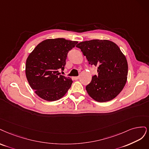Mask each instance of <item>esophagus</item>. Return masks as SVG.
<instances>
[{
    "mask_svg": "<svg viewBox=\"0 0 149 149\" xmlns=\"http://www.w3.org/2000/svg\"><path fill=\"white\" fill-rule=\"evenodd\" d=\"M74 79L75 80H78L79 79V77H74Z\"/></svg>",
    "mask_w": 149,
    "mask_h": 149,
    "instance_id": "34e87169",
    "label": "esophagus"
}]
</instances>
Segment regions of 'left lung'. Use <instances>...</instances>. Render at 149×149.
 <instances>
[{
  "label": "left lung",
  "mask_w": 149,
  "mask_h": 149,
  "mask_svg": "<svg viewBox=\"0 0 149 149\" xmlns=\"http://www.w3.org/2000/svg\"><path fill=\"white\" fill-rule=\"evenodd\" d=\"M86 56L89 64L97 67V75L86 86L88 95L98 102L114 99L121 92L127 81V62L121 49L109 40H92L76 46Z\"/></svg>",
  "instance_id": "8db88e82"
}]
</instances>
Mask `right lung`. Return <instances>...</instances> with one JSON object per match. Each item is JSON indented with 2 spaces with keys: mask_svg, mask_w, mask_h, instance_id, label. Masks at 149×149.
<instances>
[{
  "mask_svg": "<svg viewBox=\"0 0 149 149\" xmlns=\"http://www.w3.org/2000/svg\"><path fill=\"white\" fill-rule=\"evenodd\" d=\"M77 43L64 38L46 40L28 56L25 67L26 79L40 98L53 102L68 92L72 80L60 75L59 70L64 69L68 52Z\"/></svg>",
  "mask_w": 149,
  "mask_h": 149,
  "instance_id": "1",
  "label": "right lung"
}]
</instances>
